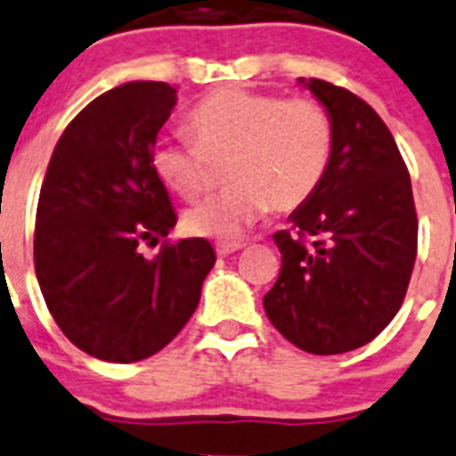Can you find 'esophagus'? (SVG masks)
<instances>
[{"mask_svg": "<svg viewBox=\"0 0 456 456\" xmlns=\"http://www.w3.org/2000/svg\"><path fill=\"white\" fill-rule=\"evenodd\" d=\"M242 247H244V244H240V242H219V244H216V254L231 256V254H235V251H240Z\"/></svg>", "mask_w": 456, "mask_h": 456, "instance_id": "obj_1", "label": "esophagus"}]
</instances>
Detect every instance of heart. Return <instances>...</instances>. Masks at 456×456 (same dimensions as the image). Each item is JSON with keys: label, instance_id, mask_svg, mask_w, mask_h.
<instances>
[{"label": "heart", "instance_id": "1", "mask_svg": "<svg viewBox=\"0 0 456 456\" xmlns=\"http://www.w3.org/2000/svg\"><path fill=\"white\" fill-rule=\"evenodd\" d=\"M193 140L166 138L151 168L182 200H198L214 166H228L231 189L184 214L186 232L231 242L267 209L293 212L318 191L334 150V124L314 99H286L225 87L205 96L186 117Z\"/></svg>", "mask_w": 456, "mask_h": 456}]
</instances>
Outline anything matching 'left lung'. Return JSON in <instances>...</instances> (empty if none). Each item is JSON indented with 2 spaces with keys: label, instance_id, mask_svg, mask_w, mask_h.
<instances>
[{
  "label": "left lung",
  "instance_id": "8db88e82",
  "mask_svg": "<svg viewBox=\"0 0 456 456\" xmlns=\"http://www.w3.org/2000/svg\"><path fill=\"white\" fill-rule=\"evenodd\" d=\"M334 124L318 191L274 232L281 272L263 297L279 332L314 355L376 339L402 306L418 256L411 175L390 128L353 92L299 77Z\"/></svg>",
  "mask_w": 456,
  "mask_h": 456
}]
</instances>
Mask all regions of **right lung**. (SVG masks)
Listing matches in <instances>:
<instances>
[{"label":"right lung","mask_w":456,"mask_h":456,"mask_svg":"<svg viewBox=\"0 0 456 456\" xmlns=\"http://www.w3.org/2000/svg\"><path fill=\"white\" fill-rule=\"evenodd\" d=\"M177 103L168 83L138 80L96 96L64 128L41 186L34 267L66 339L96 360H145L193 316L216 263L202 237L157 244L177 224L151 168L157 135Z\"/></svg>","instance_id":"right-lung-1"}]
</instances>
